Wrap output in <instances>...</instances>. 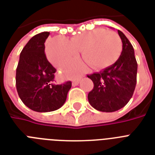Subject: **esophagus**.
Returning <instances> with one entry per match:
<instances>
[{
  "label": "esophagus",
  "mask_w": 155,
  "mask_h": 155,
  "mask_svg": "<svg viewBox=\"0 0 155 155\" xmlns=\"http://www.w3.org/2000/svg\"><path fill=\"white\" fill-rule=\"evenodd\" d=\"M79 83H80V81H79L78 80H72V85H73V86H76V85L79 84Z\"/></svg>",
  "instance_id": "esophagus-1"
}]
</instances>
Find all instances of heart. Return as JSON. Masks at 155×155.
Here are the masks:
<instances>
[{
	"instance_id": "heart-1",
	"label": "heart",
	"mask_w": 155,
	"mask_h": 155,
	"mask_svg": "<svg viewBox=\"0 0 155 155\" xmlns=\"http://www.w3.org/2000/svg\"><path fill=\"white\" fill-rule=\"evenodd\" d=\"M120 50L121 40L115 31L98 28L73 36L70 41L56 36L47 43L46 54L50 62L59 69L74 63L81 51L91 67L104 68L115 61ZM63 73L69 76L76 75L71 69H66Z\"/></svg>"
}]
</instances>
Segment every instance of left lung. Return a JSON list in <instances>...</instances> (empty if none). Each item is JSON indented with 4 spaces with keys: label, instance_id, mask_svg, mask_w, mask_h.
I'll return each mask as SVG.
<instances>
[{
    "label": "left lung",
    "instance_id": "left-lung-1",
    "mask_svg": "<svg viewBox=\"0 0 155 155\" xmlns=\"http://www.w3.org/2000/svg\"><path fill=\"white\" fill-rule=\"evenodd\" d=\"M118 35L122 42L120 57L100 72L87 75L94 87L87 95L91 105L98 111L112 113L130 101L137 83V63L134 47L121 31Z\"/></svg>",
    "mask_w": 155,
    "mask_h": 155
}]
</instances>
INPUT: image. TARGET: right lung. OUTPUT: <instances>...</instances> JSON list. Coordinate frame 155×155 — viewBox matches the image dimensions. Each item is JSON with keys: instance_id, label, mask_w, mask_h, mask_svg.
<instances>
[{"instance_id": "add662e5", "label": "right lung", "mask_w": 155, "mask_h": 155, "mask_svg": "<svg viewBox=\"0 0 155 155\" xmlns=\"http://www.w3.org/2000/svg\"><path fill=\"white\" fill-rule=\"evenodd\" d=\"M49 32L35 35L20 54L16 71V87L21 101L29 108L47 113L57 110L64 104L71 82L55 84L56 69L45 54V42Z\"/></svg>"}]
</instances>
